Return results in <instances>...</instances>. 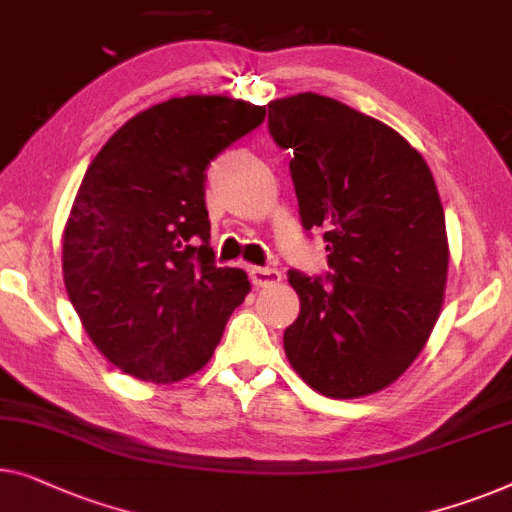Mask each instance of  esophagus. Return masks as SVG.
<instances>
[{
  "label": "esophagus",
  "mask_w": 512,
  "mask_h": 512,
  "mask_svg": "<svg viewBox=\"0 0 512 512\" xmlns=\"http://www.w3.org/2000/svg\"><path fill=\"white\" fill-rule=\"evenodd\" d=\"M251 284L258 286V288H265V286H274L281 281V272L274 270V268H251Z\"/></svg>",
  "instance_id": "esophagus-1"
}]
</instances>
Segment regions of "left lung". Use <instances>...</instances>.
Returning a JSON list of instances; mask_svg holds the SVG:
<instances>
[{"label": "left lung", "instance_id": "left-lung-1", "mask_svg": "<svg viewBox=\"0 0 512 512\" xmlns=\"http://www.w3.org/2000/svg\"><path fill=\"white\" fill-rule=\"evenodd\" d=\"M268 127L293 152L302 226L323 228L332 268L325 281L288 272L300 314L286 358L325 397L372 395L411 367L441 314L450 254L432 170L395 129L330 96L270 101Z\"/></svg>", "mask_w": 512, "mask_h": 512}]
</instances>
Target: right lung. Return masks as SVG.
I'll return each mask as SVG.
<instances>
[{
  "label": "right lung",
  "instance_id": "add662e5",
  "mask_svg": "<svg viewBox=\"0 0 512 512\" xmlns=\"http://www.w3.org/2000/svg\"><path fill=\"white\" fill-rule=\"evenodd\" d=\"M263 120L231 96H177L131 117L87 168L64 226V286L124 374H196L251 291L247 272L214 265L205 170Z\"/></svg>",
  "mask_w": 512,
  "mask_h": 512
}]
</instances>
